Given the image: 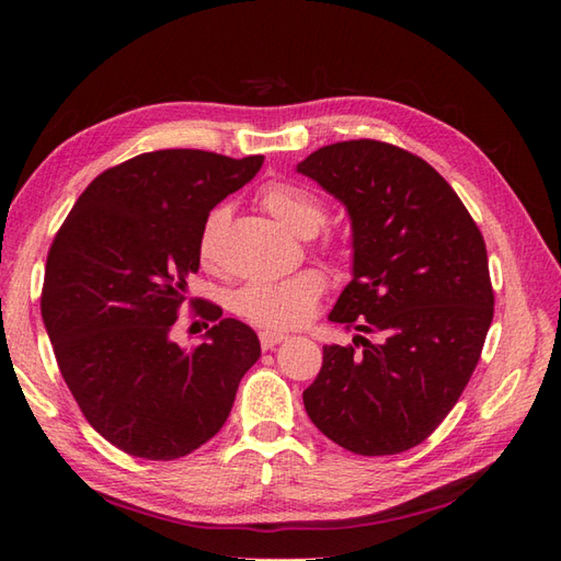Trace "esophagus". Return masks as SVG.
<instances>
[{"label": "esophagus", "instance_id": "esophagus-1", "mask_svg": "<svg viewBox=\"0 0 561 561\" xmlns=\"http://www.w3.org/2000/svg\"><path fill=\"white\" fill-rule=\"evenodd\" d=\"M284 340H287V335H284V332H277V330H262L260 332V344H262V350H265V352L274 350Z\"/></svg>", "mask_w": 561, "mask_h": 561}]
</instances>
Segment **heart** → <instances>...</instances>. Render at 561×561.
I'll return each mask as SVG.
<instances>
[{"label":"heart","mask_w":561,"mask_h":561,"mask_svg":"<svg viewBox=\"0 0 561 561\" xmlns=\"http://www.w3.org/2000/svg\"><path fill=\"white\" fill-rule=\"evenodd\" d=\"M274 219L287 226L294 233H316L325 221V209L318 197L306 187L294 183H270L260 195ZM226 224V209H214L205 219L199 233L197 253L209 265L217 257L219 236ZM325 291V277L316 270H304L282 282H253L233 294V311L262 328H294L304 323L316 308L320 294Z\"/></svg>","instance_id":"b5f03b06"}]
</instances>
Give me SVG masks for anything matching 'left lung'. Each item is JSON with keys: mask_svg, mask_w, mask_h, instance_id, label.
I'll list each match as a JSON object with an SVG mask.
<instances>
[{"mask_svg": "<svg viewBox=\"0 0 561 561\" xmlns=\"http://www.w3.org/2000/svg\"><path fill=\"white\" fill-rule=\"evenodd\" d=\"M296 171L350 214L352 282L328 318L359 330L354 347H323L306 412L359 456L410 450L444 422L480 362L494 316L484 238L432 165L386 141H337Z\"/></svg>", "mask_w": 561, "mask_h": 561, "instance_id": "1", "label": "left lung"}]
</instances>
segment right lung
<instances>
[{
  "label": "right lung",
  "instance_id": "add662e5",
  "mask_svg": "<svg viewBox=\"0 0 561 561\" xmlns=\"http://www.w3.org/2000/svg\"><path fill=\"white\" fill-rule=\"evenodd\" d=\"M262 157L199 149L139 153L101 173L57 231L41 313L57 366L89 424L135 458L175 460L219 432L260 356L245 323L214 320L195 350L173 342L199 233Z\"/></svg>",
  "mask_w": 561,
  "mask_h": 561
}]
</instances>
